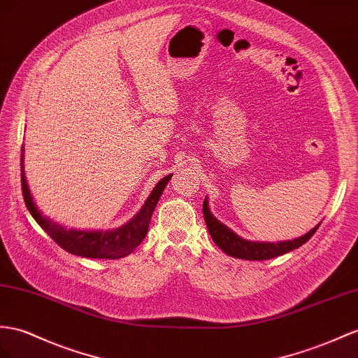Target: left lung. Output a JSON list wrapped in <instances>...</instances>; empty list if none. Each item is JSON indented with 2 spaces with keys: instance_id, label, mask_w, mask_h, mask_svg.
Returning <instances> with one entry per match:
<instances>
[{
  "instance_id": "obj_1",
  "label": "left lung",
  "mask_w": 358,
  "mask_h": 358,
  "mask_svg": "<svg viewBox=\"0 0 358 358\" xmlns=\"http://www.w3.org/2000/svg\"><path fill=\"white\" fill-rule=\"evenodd\" d=\"M203 213L206 224L208 228V233L212 236L213 242L221 248L227 255H231L234 259H242V260H269L273 257H278V255L286 254L289 251H293L299 248V246L304 245L315 231L319 228L320 222L311 228L308 233L304 236L296 237L293 241H284V242H252L246 241L239 234H236L231 228H228L225 224H222L213 213L210 212L208 208V198L204 199L203 204Z\"/></svg>"
}]
</instances>
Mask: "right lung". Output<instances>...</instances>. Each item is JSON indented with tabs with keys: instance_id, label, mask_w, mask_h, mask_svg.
Wrapping results in <instances>:
<instances>
[{
	"instance_id": "add662e5",
	"label": "right lung",
	"mask_w": 358,
	"mask_h": 358,
	"mask_svg": "<svg viewBox=\"0 0 358 358\" xmlns=\"http://www.w3.org/2000/svg\"><path fill=\"white\" fill-rule=\"evenodd\" d=\"M21 181H22V194L25 206L29 212L34 217L45 233H48L51 239L56 242L63 250L80 255V257L87 259H121L125 255L131 254L134 248H137L145 239L146 233H148V227L151 222V216L154 213V208L157 206L159 199L163 194L164 187H166L168 181L172 176H166L162 178L155 187L152 189L151 195L146 198L143 207L136 213L130 221L124 224L122 227L115 228V230H76V228L63 227L52 219L43 216V213L36 206L33 195L27 182L25 171H24V148L21 154Z\"/></svg>"
}]
</instances>
